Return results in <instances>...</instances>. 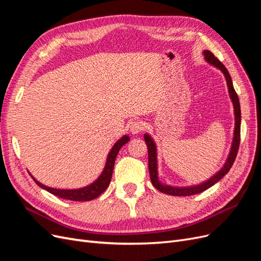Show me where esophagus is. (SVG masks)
Wrapping results in <instances>:
<instances>
[{
	"label": "esophagus",
	"mask_w": 261,
	"mask_h": 261,
	"mask_svg": "<svg viewBox=\"0 0 261 261\" xmlns=\"http://www.w3.org/2000/svg\"><path fill=\"white\" fill-rule=\"evenodd\" d=\"M146 127L145 122L139 121V120H135L133 121L129 125V130L132 134H139L140 132H143Z\"/></svg>",
	"instance_id": "34e87169"
}]
</instances>
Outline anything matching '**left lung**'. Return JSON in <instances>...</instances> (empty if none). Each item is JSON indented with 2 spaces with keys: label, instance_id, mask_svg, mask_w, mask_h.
<instances>
[{
  "label": "left lung",
  "instance_id": "obj_1",
  "mask_svg": "<svg viewBox=\"0 0 261 261\" xmlns=\"http://www.w3.org/2000/svg\"><path fill=\"white\" fill-rule=\"evenodd\" d=\"M203 53H204V58H206V61L209 62L210 64L215 65L216 67L222 70L225 78H226L228 92H230V97H231L232 102L234 105V111H235V130H234L233 144H232L230 155H228L227 161L224 164V167L222 168V170L219 171L217 174L213 177H211L209 180L204 181L203 184L192 186V187H172V186H168V185H163L160 183L159 180H158L155 145L153 143V140L146 134L145 141H146V145L148 147V167H149L150 179H151L152 185L158 189V191L161 193H164V194L172 195V196H192L195 194L202 193L206 191V189L210 188L212 185H215L217 181H219L221 178H222L228 171H230V169L232 168V165L236 159V155H238V152H239V147H240V143H241V106H240L239 96L234 89L233 84H232V78H231L230 74H228L225 66L210 51H204Z\"/></svg>",
  "mask_w": 261,
  "mask_h": 261
}]
</instances>
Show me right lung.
I'll use <instances>...</instances> for the list:
<instances>
[{
  "instance_id": "add662e5",
  "label": "right lung",
  "mask_w": 261,
  "mask_h": 261,
  "mask_svg": "<svg viewBox=\"0 0 261 261\" xmlns=\"http://www.w3.org/2000/svg\"><path fill=\"white\" fill-rule=\"evenodd\" d=\"M128 140H129L128 136H124L120 140H117V143L113 146L111 151H110V153H109L106 168H105L103 172H102V174L96 181H94V183H92L91 185L87 186V187L80 188V189H55V188L44 186L43 184L39 183V181L36 180L34 177L33 178L41 188L45 189V191H48L49 193L53 194L54 196L60 197V198L73 200V201L92 200L94 198H97V197H99L108 188L110 181H111L116 155H117L118 151H120V149L126 143H127Z\"/></svg>"
}]
</instances>
